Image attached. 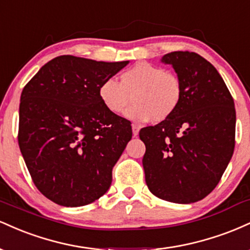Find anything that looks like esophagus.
Instances as JSON below:
<instances>
[{"mask_svg":"<svg viewBox=\"0 0 250 250\" xmlns=\"http://www.w3.org/2000/svg\"><path fill=\"white\" fill-rule=\"evenodd\" d=\"M131 129H133V135H134V136H137V135H139L140 128L137 127L136 125H131Z\"/></svg>","mask_w":250,"mask_h":250,"instance_id":"1","label":"esophagus"}]
</instances>
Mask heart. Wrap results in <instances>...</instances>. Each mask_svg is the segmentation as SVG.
<instances>
[{
	"instance_id": "obj_1",
	"label": "heart",
	"mask_w": 250,
	"mask_h": 250,
	"mask_svg": "<svg viewBox=\"0 0 250 250\" xmlns=\"http://www.w3.org/2000/svg\"><path fill=\"white\" fill-rule=\"evenodd\" d=\"M102 104L111 114L123 113L135 122H163L179 109L183 97L182 82L175 73L148 62H139L120 76L107 79L99 88Z\"/></svg>"
}]
</instances>
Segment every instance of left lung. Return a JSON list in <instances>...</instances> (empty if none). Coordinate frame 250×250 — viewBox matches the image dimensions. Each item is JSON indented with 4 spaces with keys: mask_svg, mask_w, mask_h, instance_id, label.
<instances>
[{
    "mask_svg": "<svg viewBox=\"0 0 250 250\" xmlns=\"http://www.w3.org/2000/svg\"><path fill=\"white\" fill-rule=\"evenodd\" d=\"M182 82L183 97L170 119L142 128V165L149 190L159 199L193 203L220 182L235 147L234 100L219 71L191 51L162 57Z\"/></svg>",
    "mask_w": 250,
    "mask_h": 250,
    "instance_id": "1",
    "label": "left lung"
}]
</instances>
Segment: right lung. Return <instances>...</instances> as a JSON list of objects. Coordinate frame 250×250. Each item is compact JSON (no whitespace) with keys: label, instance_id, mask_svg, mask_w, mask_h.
<instances>
[{"label":"right lung","instance_id":"right-lung-1","mask_svg":"<svg viewBox=\"0 0 250 250\" xmlns=\"http://www.w3.org/2000/svg\"><path fill=\"white\" fill-rule=\"evenodd\" d=\"M127 64L62 55L22 90L20 149L34 185L57 205H89L110 187L133 131L128 120L105 109L99 88Z\"/></svg>","mask_w":250,"mask_h":250}]
</instances>
